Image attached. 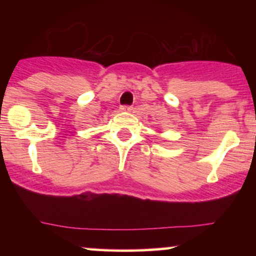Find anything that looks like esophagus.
I'll return each instance as SVG.
<instances>
[{
	"label": "esophagus",
	"instance_id": "esophagus-1",
	"mask_svg": "<svg viewBox=\"0 0 256 256\" xmlns=\"http://www.w3.org/2000/svg\"><path fill=\"white\" fill-rule=\"evenodd\" d=\"M120 110H122V112H131L132 107H128V106H122V107H120Z\"/></svg>",
	"mask_w": 256,
	"mask_h": 256
}]
</instances>
